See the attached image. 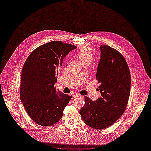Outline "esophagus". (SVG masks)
I'll list each match as a JSON object with an SVG mask.
<instances>
[{"label":"esophagus","mask_w":151,"mask_h":151,"mask_svg":"<svg viewBox=\"0 0 151 151\" xmlns=\"http://www.w3.org/2000/svg\"><path fill=\"white\" fill-rule=\"evenodd\" d=\"M73 97H74V98H77V97H80V96L79 94H76V93H74V94H73Z\"/></svg>","instance_id":"34e87169"}]
</instances>
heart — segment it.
Returning a JSON list of instances; mask_svg holds the SVG:
<instances>
[{"label":"heart","instance_id":"b5f03b06","mask_svg":"<svg viewBox=\"0 0 151 151\" xmlns=\"http://www.w3.org/2000/svg\"><path fill=\"white\" fill-rule=\"evenodd\" d=\"M77 57L83 64L86 62L90 63L93 58V55L90 49L88 47H83L77 52Z\"/></svg>","mask_w":151,"mask_h":151}]
</instances>
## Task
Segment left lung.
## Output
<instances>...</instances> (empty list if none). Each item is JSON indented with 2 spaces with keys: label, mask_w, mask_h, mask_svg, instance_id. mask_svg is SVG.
I'll use <instances>...</instances> for the list:
<instances>
[{
  "label": "left lung",
  "mask_w": 151,
  "mask_h": 151,
  "mask_svg": "<svg viewBox=\"0 0 151 151\" xmlns=\"http://www.w3.org/2000/svg\"><path fill=\"white\" fill-rule=\"evenodd\" d=\"M100 59L96 78L100 84L101 97L93 101L85 97V104L80 113L88 126L107 128L114 123L124 113L130 96L131 77L123 56L108 45H101Z\"/></svg>",
  "instance_id": "8db88e82"
}]
</instances>
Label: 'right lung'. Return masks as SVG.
<instances>
[{
	"label": "right lung",
	"mask_w": 151,
	"mask_h": 151,
	"mask_svg": "<svg viewBox=\"0 0 151 151\" xmlns=\"http://www.w3.org/2000/svg\"><path fill=\"white\" fill-rule=\"evenodd\" d=\"M76 48L62 41H51L38 47L27 59L22 70L20 97L36 123L52 126L62 117L72 96L57 91L54 85L64 58Z\"/></svg>",
	"instance_id": "add662e5"
}]
</instances>
